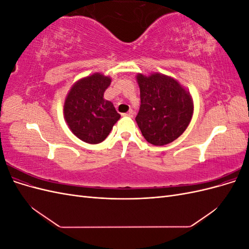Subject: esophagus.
<instances>
[{
  "mask_svg": "<svg viewBox=\"0 0 249 249\" xmlns=\"http://www.w3.org/2000/svg\"><path fill=\"white\" fill-rule=\"evenodd\" d=\"M134 114H135V112L131 109L129 112H127V113H123V116H129V117H133L134 116Z\"/></svg>",
  "mask_w": 249,
  "mask_h": 249,
  "instance_id": "34e87169",
  "label": "esophagus"
}]
</instances>
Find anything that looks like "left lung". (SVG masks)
Listing matches in <instances>:
<instances>
[{"instance_id":"8db88e82","label":"left lung","mask_w":249,"mask_h":249,"mask_svg":"<svg viewBox=\"0 0 249 249\" xmlns=\"http://www.w3.org/2000/svg\"><path fill=\"white\" fill-rule=\"evenodd\" d=\"M141 105L136 122L147 142L162 146L175 141L187 129L193 114L189 92L170 77L138 74Z\"/></svg>"}]
</instances>
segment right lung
<instances>
[{"instance_id": "add662e5", "label": "right lung", "mask_w": 249, "mask_h": 249, "mask_svg": "<svg viewBox=\"0 0 249 249\" xmlns=\"http://www.w3.org/2000/svg\"><path fill=\"white\" fill-rule=\"evenodd\" d=\"M111 79L94 73L78 81L66 96L64 117L71 132L82 141L97 144L107 138L120 118L113 104L104 100Z\"/></svg>"}]
</instances>
